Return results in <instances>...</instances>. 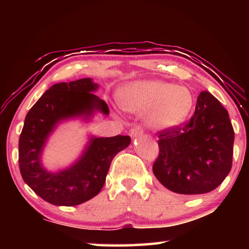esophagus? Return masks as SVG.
I'll use <instances>...</instances> for the list:
<instances>
[{
  "mask_svg": "<svg viewBox=\"0 0 249 249\" xmlns=\"http://www.w3.org/2000/svg\"><path fill=\"white\" fill-rule=\"evenodd\" d=\"M144 134V129H142L141 126H134V127L129 130V135L133 138H136L138 136H142Z\"/></svg>",
  "mask_w": 249,
  "mask_h": 249,
  "instance_id": "1",
  "label": "esophagus"
}]
</instances>
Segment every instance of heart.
Here are the masks:
<instances>
[{
    "instance_id": "b5f03b06",
    "label": "heart",
    "mask_w": 249,
    "mask_h": 249,
    "mask_svg": "<svg viewBox=\"0 0 249 249\" xmlns=\"http://www.w3.org/2000/svg\"><path fill=\"white\" fill-rule=\"evenodd\" d=\"M119 103L127 112L145 113L149 127L168 130L188 119L193 107V95L185 87L160 80H142L124 87Z\"/></svg>"
}]
</instances>
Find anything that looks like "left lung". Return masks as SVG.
I'll list each match as a JSON object with an SVG mask.
<instances>
[{
  "instance_id": "obj_1",
  "label": "left lung",
  "mask_w": 249,
  "mask_h": 249,
  "mask_svg": "<svg viewBox=\"0 0 249 249\" xmlns=\"http://www.w3.org/2000/svg\"><path fill=\"white\" fill-rule=\"evenodd\" d=\"M158 145L153 171L163 187L179 195L212 191L231 168L234 129L229 112L202 91L190 121L160 133Z\"/></svg>"
}]
</instances>
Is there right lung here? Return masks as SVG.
Wrapping results in <instances>:
<instances>
[{
  "mask_svg": "<svg viewBox=\"0 0 249 249\" xmlns=\"http://www.w3.org/2000/svg\"><path fill=\"white\" fill-rule=\"evenodd\" d=\"M91 78L56 83L33 105L18 142V163L25 183L48 203L74 206L99 195L113 158L130 144L129 136H90L80 157L69 167L49 171L41 162L48 138L59 124L73 119L91 121L95 113L108 115L107 104L93 92Z\"/></svg>",
  "mask_w": 249,
  "mask_h": 249,
  "instance_id": "1",
  "label": "right lung"
}]
</instances>
